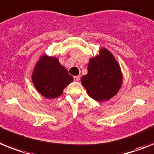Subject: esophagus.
Instances as JSON below:
<instances>
[{
    "label": "esophagus",
    "instance_id": "34e87169",
    "mask_svg": "<svg viewBox=\"0 0 154 154\" xmlns=\"http://www.w3.org/2000/svg\"><path fill=\"white\" fill-rule=\"evenodd\" d=\"M74 78V80H75L76 81H80V79H81V76L78 75V76H75V77H73Z\"/></svg>",
    "mask_w": 154,
    "mask_h": 154
}]
</instances>
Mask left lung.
<instances>
[{
  "instance_id": "obj_1",
  "label": "left lung",
  "mask_w": 154,
  "mask_h": 154,
  "mask_svg": "<svg viewBox=\"0 0 154 154\" xmlns=\"http://www.w3.org/2000/svg\"><path fill=\"white\" fill-rule=\"evenodd\" d=\"M81 81L91 97L103 101L117 94L121 88L122 75L113 55L102 48L99 56L90 60L88 73L83 76Z\"/></svg>"
}]
</instances>
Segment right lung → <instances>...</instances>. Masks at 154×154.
I'll return each instance as SVG.
<instances>
[{
  "label": "right lung",
  "instance_id": "1",
  "mask_svg": "<svg viewBox=\"0 0 154 154\" xmlns=\"http://www.w3.org/2000/svg\"><path fill=\"white\" fill-rule=\"evenodd\" d=\"M73 81V77L59 63L58 59L48 56L40 58L32 73L33 85L46 98L60 96L64 88Z\"/></svg>",
  "mask_w": 154,
  "mask_h": 154
}]
</instances>
